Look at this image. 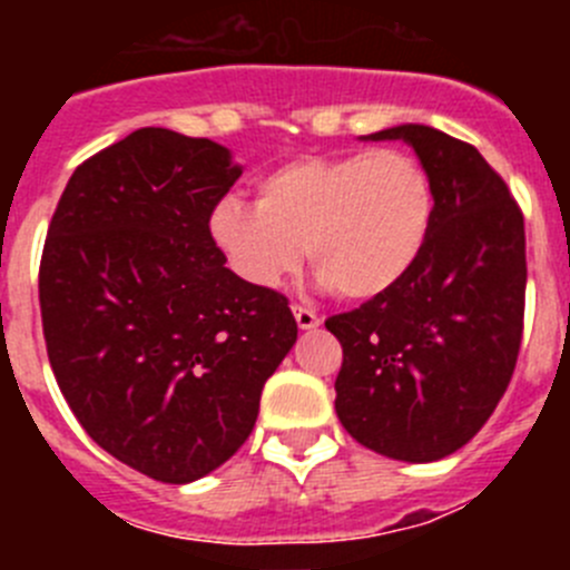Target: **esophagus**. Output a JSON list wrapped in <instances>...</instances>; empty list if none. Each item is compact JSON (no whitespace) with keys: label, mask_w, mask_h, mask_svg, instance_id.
<instances>
[{"label":"esophagus","mask_w":570,"mask_h":570,"mask_svg":"<svg viewBox=\"0 0 570 570\" xmlns=\"http://www.w3.org/2000/svg\"><path fill=\"white\" fill-rule=\"evenodd\" d=\"M294 316H296V325H299L302 331H311L320 325V314H316L314 308H305V305H294Z\"/></svg>","instance_id":"esophagus-1"}]
</instances>
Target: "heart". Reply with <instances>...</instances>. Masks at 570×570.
I'll return each instance as SVG.
<instances>
[{"label": "heart", "instance_id": "heart-1", "mask_svg": "<svg viewBox=\"0 0 570 570\" xmlns=\"http://www.w3.org/2000/svg\"><path fill=\"white\" fill-rule=\"evenodd\" d=\"M434 219L428 174L405 150L299 156L256 183V205L228 196L208 236L230 271L259 291L279 288L302 254L345 299L394 291L420 259Z\"/></svg>", "mask_w": 570, "mask_h": 570}]
</instances>
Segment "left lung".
I'll list each match as a JSON object with an SVG mask.
<instances>
[{
  "mask_svg": "<svg viewBox=\"0 0 570 570\" xmlns=\"http://www.w3.org/2000/svg\"><path fill=\"white\" fill-rule=\"evenodd\" d=\"M402 139L434 190L425 248L394 291L336 314V416L360 445L402 462L454 454L511 382L525 316V223L502 176L473 145L428 125Z\"/></svg>",
  "mask_w": 570,
  "mask_h": 570,
  "instance_id": "left-lung-1",
  "label": "left lung"
}]
</instances>
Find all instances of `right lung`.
Returning <instances> with one entry per match:
<instances>
[{"label":"right lung","instance_id":"1","mask_svg":"<svg viewBox=\"0 0 570 570\" xmlns=\"http://www.w3.org/2000/svg\"><path fill=\"white\" fill-rule=\"evenodd\" d=\"M239 174L223 145L139 128L73 170L45 239L59 391L99 448L170 485L239 451L296 342L288 299L245 285L208 236Z\"/></svg>","mask_w":570,"mask_h":570}]
</instances>
